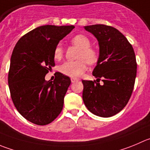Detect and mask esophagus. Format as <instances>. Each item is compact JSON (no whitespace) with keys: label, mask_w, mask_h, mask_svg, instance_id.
I'll use <instances>...</instances> for the list:
<instances>
[{"label":"esophagus","mask_w":150,"mask_h":150,"mask_svg":"<svg viewBox=\"0 0 150 150\" xmlns=\"http://www.w3.org/2000/svg\"><path fill=\"white\" fill-rule=\"evenodd\" d=\"M71 82H72V83H74V82H77L78 79H75V78H71Z\"/></svg>","instance_id":"1"}]
</instances>
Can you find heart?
<instances>
[{"instance_id": "obj_1", "label": "heart", "mask_w": 150, "mask_h": 150, "mask_svg": "<svg viewBox=\"0 0 150 150\" xmlns=\"http://www.w3.org/2000/svg\"><path fill=\"white\" fill-rule=\"evenodd\" d=\"M72 45L79 48L77 60L67 61L59 67V71L64 75L72 78H78L86 70L87 63L90 65L96 63L98 59V53L93 48L91 47L89 38L84 35H76L70 40ZM63 48L61 44L56 45L54 50V58L59 60L63 57Z\"/></svg>"}]
</instances>
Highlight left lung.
<instances>
[{
	"mask_svg": "<svg viewBox=\"0 0 150 150\" xmlns=\"http://www.w3.org/2000/svg\"><path fill=\"white\" fill-rule=\"evenodd\" d=\"M99 42V57L93 75L95 80H82V99L88 110L100 117L112 116L127 104L137 72V63L132 45L116 28L96 24L84 27Z\"/></svg>",
	"mask_w": 150,
	"mask_h": 150,
	"instance_id": "8db88e82",
	"label": "left lung"
}]
</instances>
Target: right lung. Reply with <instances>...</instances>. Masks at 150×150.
<instances>
[{"instance_id": "1", "label": "right lung", "mask_w": 150, "mask_h": 150, "mask_svg": "<svg viewBox=\"0 0 150 150\" xmlns=\"http://www.w3.org/2000/svg\"><path fill=\"white\" fill-rule=\"evenodd\" d=\"M74 25L38 27L23 36L10 59L8 83L12 102L25 119L46 125L59 115L71 79L57 72L54 81H45L55 65L54 50Z\"/></svg>"}]
</instances>
